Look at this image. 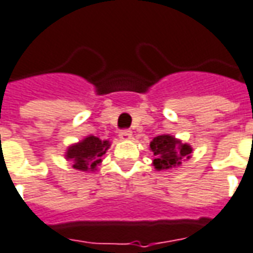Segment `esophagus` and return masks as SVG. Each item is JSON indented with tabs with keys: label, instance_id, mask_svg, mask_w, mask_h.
<instances>
[{
	"label": "esophagus",
	"instance_id": "34e87169",
	"mask_svg": "<svg viewBox=\"0 0 253 253\" xmlns=\"http://www.w3.org/2000/svg\"><path fill=\"white\" fill-rule=\"evenodd\" d=\"M120 139L124 141H128L132 139V132L130 130H121L120 132Z\"/></svg>",
	"mask_w": 253,
	"mask_h": 253
}]
</instances>
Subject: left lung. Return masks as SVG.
I'll list each match as a JSON object with an SVG mask.
<instances>
[{"label":"left lung","mask_w":253,"mask_h":253,"mask_svg":"<svg viewBox=\"0 0 253 253\" xmlns=\"http://www.w3.org/2000/svg\"><path fill=\"white\" fill-rule=\"evenodd\" d=\"M150 150L154 154L152 165L157 170H168L180 166L182 161L191 158L192 147L182 143L174 136L159 135L150 143Z\"/></svg>","instance_id":"1"}]
</instances>
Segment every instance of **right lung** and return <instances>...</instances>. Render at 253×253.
I'll return each instance as SVG.
<instances>
[{
  "mask_svg": "<svg viewBox=\"0 0 253 253\" xmlns=\"http://www.w3.org/2000/svg\"><path fill=\"white\" fill-rule=\"evenodd\" d=\"M112 143L109 140H102L96 136L88 135L83 140L71 144L66 148L65 159L72 161L73 169L91 173L102 164V158Z\"/></svg>",
  "mask_w": 253,
  "mask_h": 253,
  "instance_id": "obj_1",
  "label": "right lung"
}]
</instances>
